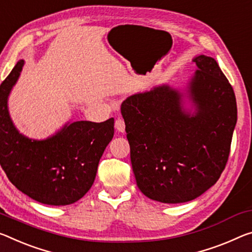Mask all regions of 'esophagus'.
Returning <instances> with one entry per match:
<instances>
[{
    "label": "esophagus",
    "mask_w": 252,
    "mask_h": 252,
    "mask_svg": "<svg viewBox=\"0 0 252 252\" xmlns=\"http://www.w3.org/2000/svg\"><path fill=\"white\" fill-rule=\"evenodd\" d=\"M115 129H117L119 132H125L126 131V123H125V120L123 119H117L115 120Z\"/></svg>",
    "instance_id": "obj_1"
}]
</instances>
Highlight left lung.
Returning <instances> with one entry per match:
<instances>
[{"mask_svg": "<svg viewBox=\"0 0 252 252\" xmlns=\"http://www.w3.org/2000/svg\"><path fill=\"white\" fill-rule=\"evenodd\" d=\"M193 62L194 114L167 85L121 105L137 185L154 201L176 204L198 197L218 182L229 159L237 123L233 89L214 58L201 55Z\"/></svg>", "mask_w": 252, "mask_h": 252, "instance_id": "1", "label": "left lung"}]
</instances>
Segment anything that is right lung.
Instances as JSON below:
<instances>
[{"mask_svg":"<svg viewBox=\"0 0 252 252\" xmlns=\"http://www.w3.org/2000/svg\"><path fill=\"white\" fill-rule=\"evenodd\" d=\"M23 63L19 61L0 85V165L9 181L34 201L68 205L93 185L99 159L113 138L114 119L73 122L41 141L23 137L7 111V96Z\"/></svg>","mask_w":252,"mask_h":252,"instance_id":"add662e5","label":"right lung"}]
</instances>
